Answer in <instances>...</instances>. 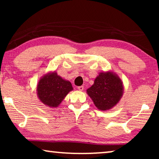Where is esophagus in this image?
<instances>
[{
  "label": "esophagus",
  "mask_w": 159,
  "mask_h": 159,
  "mask_svg": "<svg viewBox=\"0 0 159 159\" xmlns=\"http://www.w3.org/2000/svg\"><path fill=\"white\" fill-rule=\"evenodd\" d=\"M77 89L80 91H82L84 90V87L83 86H79V87H77Z\"/></svg>",
  "instance_id": "esophagus-1"
}]
</instances>
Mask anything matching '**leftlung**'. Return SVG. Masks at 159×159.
Here are the masks:
<instances>
[{
  "label": "left lung",
  "instance_id": "8db88e82",
  "mask_svg": "<svg viewBox=\"0 0 159 159\" xmlns=\"http://www.w3.org/2000/svg\"><path fill=\"white\" fill-rule=\"evenodd\" d=\"M124 93L121 80L114 71L99 73L94 83L87 90L88 94L98 109H111L120 101Z\"/></svg>",
  "mask_w": 159,
  "mask_h": 159
}]
</instances>
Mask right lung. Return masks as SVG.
Instances as JSON below:
<instances>
[{
	"label": "right lung",
	"mask_w": 159,
	"mask_h": 159,
	"mask_svg": "<svg viewBox=\"0 0 159 159\" xmlns=\"http://www.w3.org/2000/svg\"><path fill=\"white\" fill-rule=\"evenodd\" d=\"M71 90V82L58 75L56 71H49L41 77L37 84L39 100L51 108L58 107Z\"/></svg>",
	"instance_id": "add662e5"
}]
</instances>
